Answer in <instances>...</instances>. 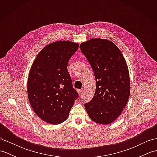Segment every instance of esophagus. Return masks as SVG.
Returning <instances> with one entry per match:
<instances>
[{
    "label": "esophagus",
    "instance_id": "1",
    "mask_svg": "<svg viewBox=\"0 0 157 157\" xmlns=\"http://www.w3.org/2000/svg\"><path fill=\"white\" fill-rule=\"evenodd\" d=\"M78 92L79 95H82L83 93V90H78Z\"/></svg>",
    "mask_w": 157,
    "mask_h": 157
}]
</instances>
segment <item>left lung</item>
<instances>
[{
    "instance_id": "1",
    "label": "left lung",
    "mask_w": 157,
    "mask_h": 157,
    "mask_svg": "<svg viewBox=\"0 0 157 157\" xmlns=\"http://www.w3.org/2000/svg\"><path fill=\"white\" fill-rule=\"evenodd\" d=\"M79 48L92 67L96 83L94 97L84 105L86 112L93 121L109 124L128 101L130 79L125 59L109 40L92 38L82 42Z\"/></svg>"
}]
</instances>
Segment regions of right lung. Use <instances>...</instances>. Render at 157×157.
Returning a JSON list of instances; mask_svg holds the SVG:
<instances>
[{
	"label": "right lung",
	"instance_id": "1",
	"mask_svg": "<svg viewBox=\"0 0 157 157\" xmlns=\"http://www.w3.org/2000/svg\"><path fill=\"white\" fill-rule=\"evenodd\" d=\"M78 47V43L69 40L51 43L32 63L28 78V99L36 114L46 123L65 121L79 97L67 68Z\"/></svg>",
	"mask_w": 157,
	"mask_h": 157
}]
</instances>
